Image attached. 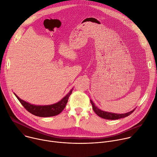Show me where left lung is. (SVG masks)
Wrapping results in <instances>:
<instances>
[{
  "label": "left lung",
  "mask_w": 157,
  "mask_h": 157,
  "mask_svg": "<svg viewBox=\"0 0 157 157\" xmlns=\"http://www.w3.org/2000/svg\"><path fill=\"white\" fill-rule=\"evenodd\" d=\"M90 101L92 105L93 111L96 113V115L98 116H99V117L106 119V120H118V119L126 117L130 115L135 109H134L130 112H128V113H124V114H117V113H110V112L109 113V112L104 111L101 110L100 109H99L98 107H96L95 106V105L94 104V103L93 102L92 100H90Z\"/></svg>",
  "instance_id": "obj_1"
}]
</instances>
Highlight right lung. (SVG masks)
I'll use <instances>...</instances> for the list:
<instances>
[{
  "mask_svg": "<svg viewBox=\"0 0 157 157\" xmlns=\"http://www.w3.org/2000/svg\"><path fill=\"white\" fill-rule=\"evenodd\" d=\"M73 90V88L59 102L53 105L44 106L31 105L20 99L15 93H14V94L17 97L18 100L20 101L22 105L26 109V110L33 114V115L40 117H50L59 115L64 109L68 101L69 97L71 94V93H72Z\"/></svg>",
  "mask_w": 157,
  "mask_h": 157,
  "instance_id": "obj_1",
  "label": "right lung"
}]
</instances>
